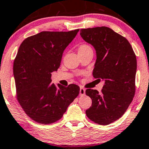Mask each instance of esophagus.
Listing matches in <instances>:
<instances>
[{
	"label": "esophagus",
	"instance_id": "esophagus-1",
	"mask_svg": "<svg viewBox=\"0 0 149 149\" xmlns=\"http://www.w3.org/2000/svg\"><path fill=\"white\" fill-rule=\"evenodd\" d=\"M86 94V90L84 88H80V91H79V95L84 96Z\"/></svg>",
	"mask_w": 149,
	"mask_h": 149
}]
</instances>
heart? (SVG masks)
<instances>
[{
	"label": "heart",
	"mask_w": 149,
	"mask_h": 149,
	"mask_svg": "<svg viewBox=\"0 0 149 149\" xmlns=\"http://www.w3.org/2000/svg\"><path fill=\"white\" fill-rule=\"evenodd\" d=\"M89 47H90V46H88V45H86V44H82V45H81L80 46H79V51H83V50L86 49H87V48H89Z\"/></svg>",
	"instance_id": "1"
}]
</instances>
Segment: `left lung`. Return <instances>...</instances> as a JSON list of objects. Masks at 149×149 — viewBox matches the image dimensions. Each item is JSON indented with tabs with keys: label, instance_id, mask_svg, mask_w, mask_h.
Here are the masks:
<instances>
[{
	"label": "left lung",
	"instance_id": "1",
	"mask_svg": "<svg viewBox=\"0 0 149 149\" xmlns=\"http://www.w3.org/2000/svg\"><path fill=\"white\" fill-rule=\"evenodd\" d=\"M80 35L96 50L93 77L105 81L100 93L86 90L92 100L86 115L98 125H109L122 117L134 97L136 56L128 40L107 26L82 29Z\"/></svg>",
	"mask_w": 149,
	"mask_h": 149
}]
</instances>
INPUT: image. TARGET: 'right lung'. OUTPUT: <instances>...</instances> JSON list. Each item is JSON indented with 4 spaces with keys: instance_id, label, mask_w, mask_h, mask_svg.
I'll return each instance as SVG.
<instances>
[{
    "instance_id": "obj_1",
    "label": "right lung",
    "mask_w": 149,
    "mask_h": 149,
    "mask_svg": "<svg viewBox=\"0 0 149 149\" xmlns=\"http://www.w3.org/2000/svg\"><path fill=\"white\" fill-rule=\"evenodd\" d=\"M79 29L42 31L26 38L13 62V77L18 101L26 114L40 124L49 125L62 118L79 95L75 84L65 87L51 81L65 48Z\"/></svg>"
}]
</instances>
